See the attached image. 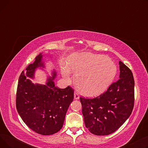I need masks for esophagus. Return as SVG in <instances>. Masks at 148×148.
<instances>
[{
  "label": "esophagus",
  "mask_w": 148,
  "mask_h": 148,
  "mask_svg": "<svg viewBox=\"0 0 148 148\" xmlns=\"http://www.w3.org/2000/svg\"><path fill=\"white\" fill-rule=\"evenodd\" d=\"M74 99H79V98H80L79 94H77V92H75V93H74Z\"/></svg>",
  "instance_id": "34e87169"
}]
</instances>
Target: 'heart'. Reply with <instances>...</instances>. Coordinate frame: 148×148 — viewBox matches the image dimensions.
<instances>
[{
  "label": "heart",
  "mask_w": 148,
  "mask_h": 148,
  "mask_svg": "<svg viewBox=\"0 0 148 148\" xmlns=\"http://www.w3.org/2000/svg\"><path fill=\"white\" fill-rule=\"evenodd\" d=\"M68 65L69 70L74 73L80 93L86 97L102 94L110 86L116 73L113 60L99 54H87L71 58ZM64 77L69 79L66 72H64Z\"/></svg>",
  "instance_id": "1"
}]
</instances>
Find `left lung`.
I'll return each mask as SVG.
<instances>
[{
    "label": "left lung",
    "mask_w": 148,
    "mask_h": 148,
    "mask_svg": "<svg viewBox=\"0 0 148 148\" xmlns=\"http://www.w3.org/2000/svg\"><path fill=\"white\" fill-rule=\"evenodd\" d=\"M119 79L103 94L93 99L80 97L86 127L91 133L107 136L117 130L130 117L134 107V80L121 61Z\"/></svg>",
    "instance_id": "1"
}]
</instances>
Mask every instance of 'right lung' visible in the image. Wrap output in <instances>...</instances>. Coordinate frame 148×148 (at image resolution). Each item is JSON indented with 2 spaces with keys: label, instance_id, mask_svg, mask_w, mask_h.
Segmentation results:
<instances>
[{
  "label": "right lung",
  "instance_id": "1",
  "mask_svg": "<svg viewBox=\"0 0 148 148\" xmlns=\"http://www.w3.org/2000/svg\"><path fill=\"white\" fill-rule=\"evenodd\" d=\"M43 53L35 58L19 77L17 90V112L26 125L34 131L44 136L58 132L63 126L68 108L74 99V90L68 86L60 89L55 86L57 71L53 69L50 75L47 72L44 85L32 83L38 68L44 71L45 62ZM51 58L52 56H49Z\"/></svg>",
  "mask_w": 148,
  "mask_h": 148
}]
</instances>
